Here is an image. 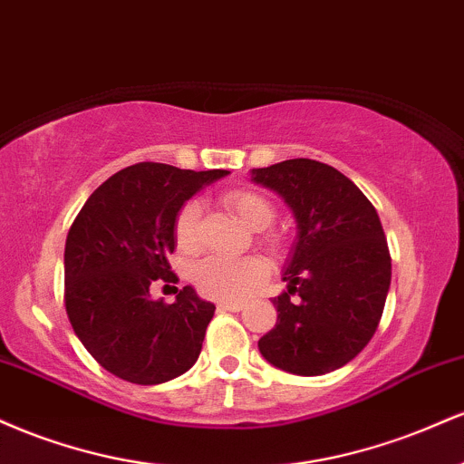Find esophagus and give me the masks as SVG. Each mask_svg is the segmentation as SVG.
Returning <instances> with one entry per match:
<instances>
[{
    "label": "esophagus",
    "mask_w": 464,
    "mask_h": 464,
    "mask_svg": "<svg viewBox=\"0 0 464 464\" xmlns=\"http://www.w3.org/2000/svg\"><path fill=\"white\" fill-rule=\"evenodd\" d=\"M218 307L220 310H227V312H239L244 307L242 301H220L218 303Z\"/></svg>",
    "instance_id": "34e87169"
}]
</instances>
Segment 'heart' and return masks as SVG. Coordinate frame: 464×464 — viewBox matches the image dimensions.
<instances>
[{"label": "heart", "mask_w": 464, "mask_h": 464, "mask_svg": "<svg viewBox=\"0 0 464 464\" xmlns=\"http://www.w3.org/2000/svg\"><path fill=\"white\" fill-rule=\"evenodd\" d=\"M228 209L236 214L248 228L262 231L273 222L275 209L268 200L257 191L233 189L225 196ZM174 236L180 250L198 248L200 244V205L198 202H188L179 211L177 225H174ZM266 242H276L273 236L266 237ZM266 275V266L259 257H222V255H211L202 259L194 268V284L202 295L214 296V299H242L244 295L257 284Z\"/></svg>", "instance_id": "b5f03b06"}]
</instances>
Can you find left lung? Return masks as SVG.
Returning a JSON list of instances; mask_svg holds the SVG:
<instances>
[{"mask_svg": "<svg viewBox=\"0 0 464 464\" xmlns=\"http://www.w3.org/2000/svg\"><path fill=\"white\" fill-rule=\"evenodd\" d=\"M296 220L275 296L276 324L257 343L276 369L314 377L351 362L380 324L391 287V253L380 216L353 180L332 165L287 159L250 169Z\"/></svg>", "mask_w": 464, "mask_h": 464, "instance_id": "left-lung-1", "label": "left lung"}]
</instances>
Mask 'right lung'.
<instances>
[{
  "instance_id": "1",
  "label": "right lung",
  "mask_w": 464,
  "mask_h": 464,
  "mask_svg": "<svg viewBox=\"0 0 464 464\" xmlns=\"http://www.w3.org/2000/svg\"><path fill=\"white\" fill-rule=\"evenodd\" d=\"M227 169H180L137 163L89 196L65 242V307L73 332L106 371L154 386L198 360L214 303L191 285L177 301L152 299L157 279L174 281L168 255L177 246L179 211Z\"/></svg>"
}]
</instances>
